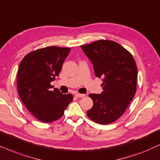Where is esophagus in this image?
Returning a JSON list of instances; mask_svg holds the SVG:
<instances>
[{
    "instance_id": "1",
    "label": "esophagus",
    "mask_w": 160,
    "mask_h": 160,
    "mask_svg": "<svg viewBox=\"0 0 160 160\" xmlns=\"http://www.w3.org/2000/svg\"><path fill=\"white\" fill-rule=\"evenodd\" d=\"M75 96L77 98H82V97H84V96H85V94H81V93H76L75 94Z\"/></svg>"
}]
</instances>
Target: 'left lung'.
<instances>
[{"instance_id": "left-lung-1", "label": "left lung", "mask_w": 160, "mask_h": 160, "mask_svg": "<svg viewBox=\"0 0 160 160\" xmlns=\"http://www.w3.org/2000/svg\"><path fill=\"white\" fill-rule=\"evenodd\" d=\"M80 47L91 61L96 77L103 78L102 93L89 94L93 106L87 115L98 124H110L124 114L136 94V62L127 49L112 40H99Z\"/></svg>"}]
</instances>
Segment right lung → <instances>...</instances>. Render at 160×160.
I'll list each match as a JSON object with an SVG mask.
<instances>
[{"mask_svg": "<svg viewBox=\"0 0 160 160\" xmlns=\"http://www.w3.org/2000/svg\"><path fill=\"white\" fill-rule=\"evenodd\" d=\"M70 48L49 46L29 53L22 58L17 72V90L22 103L41 122L57 120L73 100L70 93L51 91Z\"/></svg>", "mask_w": 160, "mask_h": 160, "instance_id": "add662e5", "label": "right lung"}]
</instances>
